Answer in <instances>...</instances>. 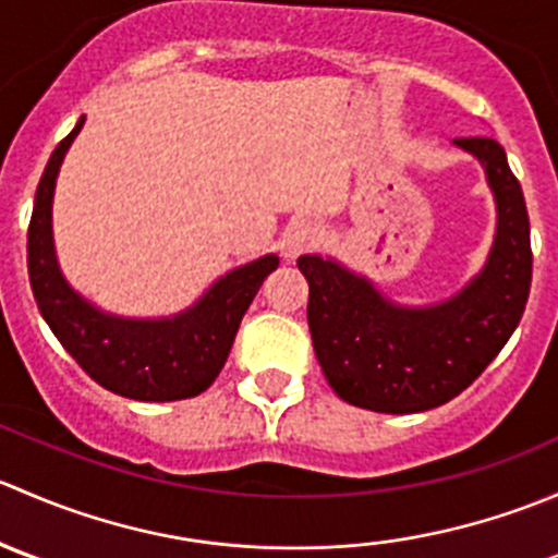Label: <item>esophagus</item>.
I'll list each match as a JSON object with an SVG mask.
<instances>
[{"label": "esophagus", "instance_id": "34e87169", "mask_svg": "<svg viewBox=\"0 0 558 558\" xmlns=\"http://www.w3.org/2000/svg\"><path fill=\"white\" fill-rule=\"evenodd\" d=\"M320 240V229L318 223L311 221V218H296V221L289 223V229L283 232V253L286 258L300 256L302 251L313 247Z\"/></svg>", "mask_w": 558, "mask_h": 558}]
</instances>
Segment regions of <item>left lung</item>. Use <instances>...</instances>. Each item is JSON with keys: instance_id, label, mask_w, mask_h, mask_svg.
<instances>
[{"instance_id": "1", "label": "left lung", "mask_w": 558, "mask_h": 558, "mask_svg": "<svg viewBox=\"0 0 558 558\" xmlns=\"http://www.w3.org/2000/svg\"><path fill=\"white\" fill-rule=\"evenodd\" d=\"M486 170L497 234L481 272L451 300L404 307L335 258L300 256L307 324L326 380L340 399L375 413H421L459 397L519 326L532 286L521 183L492 137L453 140Z\"/></svg>"}]
</instances>
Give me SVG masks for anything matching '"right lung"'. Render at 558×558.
Instances as JSON below:
<instances>
[{"label":"right lung","mask_w":558,"mask_h":558,"mask_svg":"<svg viewBox=\"0 0 558 558\" xmlns=\"http://www.w3.org/2000/svg\"><path fill=\"white\" fill-rule=\"evenodd\" d=\"M83 121L56 145L35 194L26 262L39 313L66 353L107 391L140 402L196 397L227 364L240 320L280 258L267 253L232 269L189 311L170 318H123L94 307L61 275L50 221L59 167Z\"/></svg>","instance_id":"add662e5"}]
</instances>
